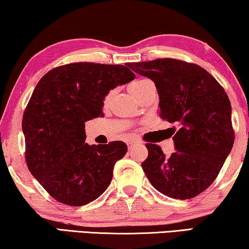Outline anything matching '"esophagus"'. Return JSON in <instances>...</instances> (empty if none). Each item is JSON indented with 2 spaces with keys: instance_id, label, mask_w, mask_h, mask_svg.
I'll list each match as a JSON object with an SVG mask.
<instances>
[{
  "instance_id": "esophagus-1",
  "label": "esophagus",
  "mask_w": 249,
  "mask_h": 249,
  "mask_svg": "<svg viewBox=\"0 0 249 249\" xmlns=\"http://www.w3.org/2000/svg\"><path fill=\"white\" fill-rule=\"evenodd\" d=\"M136 143H137L136 140H129V142H127V145H128V148H131V147H132L133 145H136Z\"/></svg>"
}]
</instances>
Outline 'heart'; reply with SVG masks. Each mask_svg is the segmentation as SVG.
I'll return each mask as SVG.
<instances>
[{
  "mask_svg": "<svg viewBox=\"0 0 249 249\" xmlns=\"http://www.w3.org/2000/svg\"><path fill=\"white\" fill-rule=\"evenodd\" d=\"M153 84L154 83L150 80H148V78H137V80L132 81L130 84H129V91H130L131 94L137 99L147 88H148V86ZM109 99H110V93L104 96V103H107V101H109Z\"/></svg>",
  "mask_w": 249,
  "mask_h": 249,
  "instance_id": "obj_1",
  "label": "heart"
}]
</instances>
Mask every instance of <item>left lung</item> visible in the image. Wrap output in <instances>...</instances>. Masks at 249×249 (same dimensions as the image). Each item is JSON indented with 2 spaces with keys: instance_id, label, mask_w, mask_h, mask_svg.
<instances>
[{
  "instance_id": "left-lung-1",
  "label": "left lung",
  "mask_w": 249,
  "mask_h": 249,
  "mask_svg": "<svg viewBox=\"0 0 249 249\" xmlns=\"http://www.w3.org/2000/svg\"><path fill=\"white\" fill-rule=\"evenodd\" d=\"M150 78L160 95V116L178 124L175 153L165 157L155 143H146L142 163L155 189L173 199L186 200L210 186L232 148L235 132L231 104L222 86L199 65L174 58L128 63Z\"/></svg>"
}]
</instances>
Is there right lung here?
Instances as JSON below:
<instances>
[{
    "mask_svg": "<svg viewBox=\"0 0 249 249\" xmlns=\"http://www.w3.org/2000/svg\"><path fill=\"white\" fill-rule=\"evenodd\" d=\"M135 74L124 65L71 63L53 68L34 89L22 118L29 171L60 203L81 207L102 194L127 153L124 142L85 143V122L102 117L110 89Z\"/></svg>",
    "mask_w": 249,
    "mask_h": 249,
    "instance_id": "add662e5",
    "label": "right lung"
}]
</instances>
